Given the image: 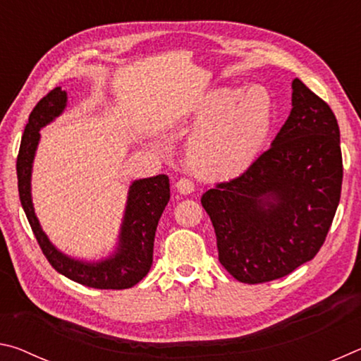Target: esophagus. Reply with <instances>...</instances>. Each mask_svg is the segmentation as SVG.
Masks as SVG:
<instances>
[{
    "instance_id": "obj_1",
    "label": "esophagus",
    "mask_w": 361,
    "mask_h": 361,
    "mask_svg": "<svg viewBox=\"0 0 361 361\" xmlns=\"http://www.w3.org/2000/svg\"><path fill=\"white\" fill-rule=\"evenodd\" d=\"M175 188L180 194H191L194 191V183L188 178H180L176 181Z\"/></svg>"
}]
</instances>
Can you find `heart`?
Returning <instances> with one entry per match:
<instances>
[{"instance_id": "obj_1", "label": "heart", "mask_w": 361, "mask_h": 361, "mask_svg": "<svg viewBox=\"0 0 361 361\" xmlns=\"http://www.w3.org/2000/svg\"><path fill=\"white\" fill-rule=\"evenodd\" d=\"M264 89H216L197 111L199 127L189 138L188 157L207 178H229L252 166L272 126V102Z\"/></svg>"}]
</instances>
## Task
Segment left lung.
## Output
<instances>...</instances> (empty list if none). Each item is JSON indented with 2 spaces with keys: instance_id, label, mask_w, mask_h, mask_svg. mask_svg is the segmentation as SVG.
Returning <instances> with one entry per match:
<instances>
[{
  "instance_id": "left-lung-1",
  "label": "left lung",
  "mask_w": 361,
  "mask_h": 361,
  "mask_svg": "<svg viewBox=\"0 0 361 361\" xmlns=\"http://www.w3.org/2000/svg\"><path fill=\"white\" fill-rule=\"evenodd\" d=\"M291 87V113L271 148L200 199L215 228L218 259L242 283L271 282L312 259L339 205L338 121L298 78Z\"/></svg>"
}]
</instances>
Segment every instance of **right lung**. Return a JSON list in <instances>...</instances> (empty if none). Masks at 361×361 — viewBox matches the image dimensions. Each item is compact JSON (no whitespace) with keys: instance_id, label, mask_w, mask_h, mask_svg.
<instances>
[{"instance_id":"add662e5","label":"right lung","mask_w":361,"mask_h":361,"mask_svg":"<svg viewBox=\"0 0 361 361\" xmlns=\"http://www.w3.org/2000/svg\"><path fill=\"white\" fill-rule=\"evenodd\" d=\"M66 92L60 87L51 90L38 102L30 113L28 124L22 135L17 156V180L23 212L32 226L42 253L51 266L73 282L99 290H124L137 285L152 264L156 228L170 199V183L167 175L135 180L129 188L124 219L121 224L119 240L114 253L108 258L87 262L66 256L52 245L35 215L32 202V169L36 148L39 143V130L63 113Z\"/></svg>"}]
</instances>
